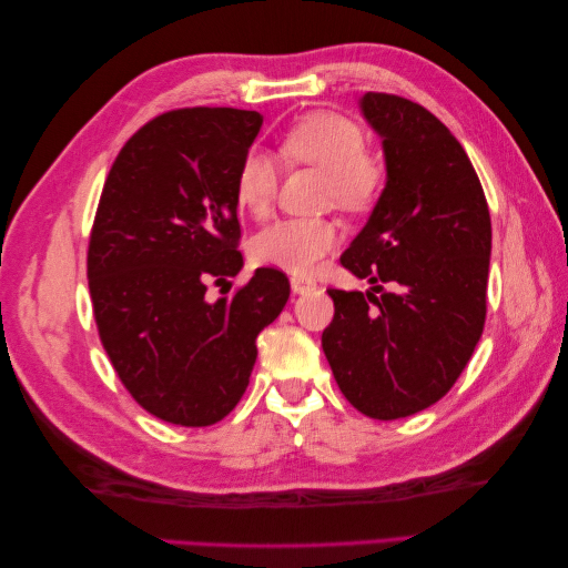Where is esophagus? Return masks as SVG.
Segmentation results:
<instances>
[{
	"label": "esophagus",
	"mask_w": 568,
	"mask_h": 568,
	"mask_svg": "<svg viewBox=\"0 0 568 568\" xmlns=\"http://www.w3.org/2000/svg\"><path fill=\"white\" fill-rule=\"evenodd\" d=\"M291 287H293V293L303 295V293L315 291L317 283L312 281V277H307V275H293V277H291Z\"/></svg>",
	"instance_id": "34e87169"
}]
</instances>
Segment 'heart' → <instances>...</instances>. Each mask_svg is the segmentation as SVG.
I'll return each instance as SVG.
<instances>
[{
	"label": "heart",
	"mask_w": 568,
	"mask_h": 568,
	"mask_svg": "<svg viewBox=\"0 0 568 568\" xmlns=\"http://www.w3.org/2000/svg\"><path fill=\"white\" fill-rule=\"evenodd\" d=\"M281 155L291 163L312 165L327 175V200L342 210L364 212L385 185V163L366 149V134L354 119L336 112H310L285 129ZM236 204L251 216H265L277 195V165L268 153L251 151L241 159L234 178ZM339 241V226L327 216H291L251 241V256L261 265L307 273Z\"/></svg>",
	"instance_id": "1"
}]
</instances>
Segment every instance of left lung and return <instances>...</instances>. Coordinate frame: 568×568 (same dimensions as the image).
Segmentation results:
<instances>
[{"instance_id": "left-lung-1", "label": "left lung", "mask_w": 568, "mask_h": 568, "mask_svg": "<svg viewBox=\"0 0 568 568\" xmlns=\"http://www.w3.org/2000/svg\"><path fill=\"white\" fill-rule=\"evenodd\" d=\"M361 110L383 136L388 183L342 265L373 287H329L322 348L358 413L400 419L452 390L484 334L490 212L464 146L429 110L385 92Z\"/></svg>"}]
</instances>
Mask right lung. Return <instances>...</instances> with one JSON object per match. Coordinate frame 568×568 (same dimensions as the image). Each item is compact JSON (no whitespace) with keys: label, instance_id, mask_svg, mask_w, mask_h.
<instances>
[{"label":"right lung","instance_id":"right-lung-1","mask_svg":"<svg viewBox=\"0 0 568 568\" xmlns=\"http://www.w3.org/2000/svg\"><path fill=\"white\" fill-rule=\"evenodd\" d=\"M263 116L185 106L143 124L119 151L94 214L88 281L94 322L119 381L163 422L224 419L256 364V336L281 315L291 283L258 268L234 295L207 285L244 258L234 178Z\"/></svg>","mask_w":568,"mask_h":568}]
</instances>
